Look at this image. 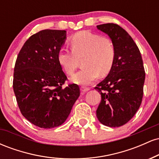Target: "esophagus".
I'll use <instances>...</instances> for the list:
<instances>
[{"label":"esophagus","mask_w":159,"mask_h":159,"mask_svg":"<svg viewBox=\"0 0 159 159\" xmlns=\"http://www.w3.org/2000/svg\"><path fill=\"white\" fill-rule=\"evenodd\" d=\"M89 90H90V88L87 87H85V86H82V87H81V91L82 93H86L87 91H88Z\"/></svg>","instance_id":"1"}]
</instances>
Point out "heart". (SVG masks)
Instances as JSON below:
<instances>
[{"label":"heart","instance_id":"heart-1","mask_svg":"<svg viewBox=\"0 0 159 159\" xmlns=\"http://www.w3.org/2000/svg\"><path fill=\"white\" fill-rule=\"evenodd\" d=\"M69 45L72 52L61 48L58 52L57 61L66 73L72 75L81 60L84 68L71 78L72 82L90 84L98 75L104 76L110 72L116 57L115 45L110 38L82 30L72 36Z\"/></svg>","mask_w":159,"mask_h":159}]
</instances>
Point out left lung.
<instances>
[{
	"mask_svg": "<svg viewBox=\"0 0 159 159\" xmlns=\"http://www.w3.org/2000/svg\"><path fill=\"white\" fill-rule=\"evenodd\" d=\"M115 45L116 57L112 69L96 90L102 96L96 116L103 125L120 127L127 123L142 102L145 70L141 54L131 36L114 23L97 25Z\"/></svg>",
	"mask_w": 159,
	"mask_h": 159,
	"instance_id": "obj_1",
	"label": "left lung"
}]
</instances>
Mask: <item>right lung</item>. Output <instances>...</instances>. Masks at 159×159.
Wrapping results in <instances>:
<instances>
[{
    "instance_id": "right-lung-1",
    "label": "right lung",
    "mask_w": 159,
    "mask_h": 159,
    "mask_svg": "<svg viewBox=\"0 0 159 159\" xmlns=\"http://www.w3.org/2000/svg\"><path fill=\"white\" fill-rule=\"evenodd\" d=\"M66 30H43L29 38L19 53L13 90L21 114L39 128L61 125L80 96L75 84L63 85L67 77L57 61Z\"/></svg>"
}]
</instances>
